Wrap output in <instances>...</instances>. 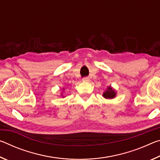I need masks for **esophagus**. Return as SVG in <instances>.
Listing matches in <instances>:
<instances>
[{
    "label": "esophagus",
    "mask_w": 160,
    "mask_h": 160,
    "mask_svg": "<svg viewBox=\"0 0 160 160\" xmlns=\"http://www.w3.org/2000/svg\"><path fill=\"white\" fill-rule=\"evenodd\" d=\"M82 80L84 81V82H89V81H90V79H89V78L85 77V78H82Z\"/></svg>",
    "instance_id": "1"
}]
</instances>
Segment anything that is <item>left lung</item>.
Masks as SVG:
<instances>
[{"mask_svg": "<svg viewBox=\"0 0 160 160\" xmlns=\"http://www.w3.org/2000/svg\"><path fill=\"white\" fill-rule=\"evenodd\" d=\"M116 96V92L113 90L112 88H107V90L105 91L104 94H103V97H104V98H107V99H112L113 97H115Z\"/></svg>", "mask_w": 160, "mask_h": 160, "instance_id": "obj_1", "label": "left lung"}]
</instances>
